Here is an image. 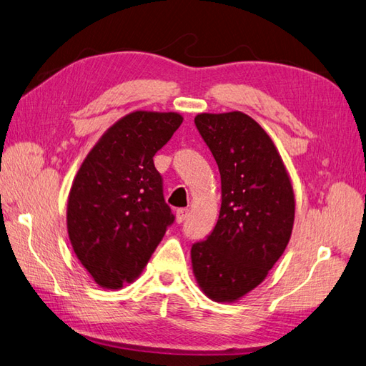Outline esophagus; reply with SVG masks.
Segmentation results:
<instances>
[{"instance_id": "esophagus-1", "label": "esophagus", "mask_w": 366, "mask_h": 366, "mask_svg": "<svg viewBox=\"0 0 366 366\" xmlns=\"http://www.w3.org/2000/svg\"><path fill=\"white\" fill-rule=\"evenodd\" d=\"M187 215H189V211H187L186 207H182V209H177V212H175L177 223H183L187 219Z\"/></svg>"}]
</instances>
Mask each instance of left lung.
<instances>
[{"label": "left lung", "instance_id": "8db88e82", "mask_svg": "<svg viewBox=\"0 0 366 366\" xmlns=\"http://www.w3.org/2000/svg\"><path fill=\"white\" fill-rule=\"evenodd\" d=\"M217 162L222 207L215 228L191 248L202 291L235 302L259 286L290 242L294 192L269 135L243 112L200 114L194 120Z\"/></svg>", "mask_w": 366, "mask_h": 366}]
</instances>
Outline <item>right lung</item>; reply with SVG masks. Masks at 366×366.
Instances as JSON below:
<instances>
[{
    "mask_svg": "<svg viewBox=\"0 0 366 366\" xmlns=\"http://www.w3.org/2000/svg\"><path fill=\"white\" fill-rule=\"evenodd\" d=\"M183 117L137 111L100 138L67 200V232L78 260L107 290L134 282L175 217L163 197L154 155Z\"/></svg>",
    "mask_w": 366,
    "mask_h": 366,
    "instance_id": "obj_1",
    "label": "right lung"
}]
</instances>
